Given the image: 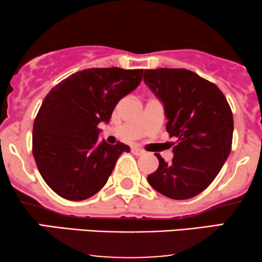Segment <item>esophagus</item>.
<instances>
[{
	"label": "esophagus",
	"mask_w": 262,
	"mask_h": 262,
	"mask_svg": "<svg viewBox=\"0 0 262 262\" xmlns=\"http://www.w3.org/2000/svg\"><path fill=\"white\" fill-rule=\"evenodd\" d=\"M131 151H132V154H135V155H137V156H141V155H143V154L145 152L144 150L139 149V148H137V146H132Z\"/></svg>",
	"instance_id": "1"
}]
</instances>
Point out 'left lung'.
<instances>
[{
	"instance_id": "obj_1",
	"label": "left lung",
	"mask_w": 262,
	"mask_h": 262,
	"mask_svg": "<svg viewBox=\"0 0 262 262\" xmlns=\"http://www.w3.org/2000/svg\"><path fill=\"white\" fill-rule=\"evenodd\" d=\"M143 80L162 102L166 130L179 142L171 162L156 154L160 164L148 182L168 198L195 196L214 180L230 154L234 132L230 106L216 84L193 71L144 70Z\"/></svg>"
}]
</instances>
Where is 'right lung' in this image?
Wrapping results in <instances>:
<instances>
[{"label":"right lung","instance_id":"right-lung-1","mask_svg":"<svg viewBox=\"0 0 262 262\" xmlns=\"http://www.w3.org/2000/svg\"><path fill=\"white\" fill-rule=\"evenodd\" d=\"M143 69L92 68L70 75L42 101L33 125V156L44 181L68 200H84L106 185L130 146L99 142L120 99L141 83Z\"/></svg>","mask_w":262,"mask_h":262}]
</instances>
